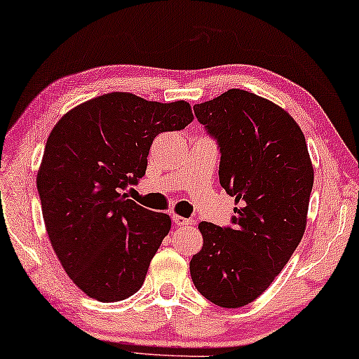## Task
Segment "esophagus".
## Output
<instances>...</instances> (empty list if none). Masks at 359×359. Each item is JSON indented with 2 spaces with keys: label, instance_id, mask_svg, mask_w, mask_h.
<instances>
[{
  "label": "esophagus",
  "instance_id": "esophagus-1",
  "mask_svg": "<svg viewBox=\"0 0 359 359\" xmlns=\"http://www.w3.org/2000/svg\"><path fill=\"white\" fill-rule=\"evenodd\" d=\"M173 222H175V226L181 227V226H189V224H192L194 221L191 218H183V216L173 215Z\"/></svg>",
  "mask_w": 359,
  "mask_h": 359
}]
</instances>
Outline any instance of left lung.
<instances>
[{"instance_id":"8db88e82","label":"left lung","mask_w":359,"mask_h":359,"mask_svg":"<svg viewBox=\"0 0 359 359\" xmlns=\"http://www.w3.org/2000/svg\"><path fill=\"white\" fill-rule=\"evenodd\" d=\"M218 144L219 183L235 203L229 226L202 221L203 246L191 261L197 291L219 307L259 297L302 240L313 167L296 121L277 104L240 89L194 104Z\"/></svg>"}]
</instances>
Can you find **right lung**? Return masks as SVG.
<instances>
[{
	"label": "right lung",
	"mask_w": 359,
	"mask_h": 359,
	"mask_svg": "<svg viewBox=\"0 0 359 359\" xmlns=\"http://www.w3.org/2000/svg\"><path fill=\"white\" fill-rule=\"evenodd\" d=\"M192 119L183 100L114 92L76 107L50 132L36 181L44 224L65 272L87 296L117 302L143 285L172 219L124 191L144 176L157 135Z\"/></svg>",
	"instance_id": "1"
}]
</instances>
